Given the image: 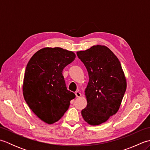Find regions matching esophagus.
I'll return each instance as SVG.
<instances>
[{
	"instance_id": "esophagus-1",
	"label": "esophagus",
	"mask_w": 150,
	"mask_h": 150,
	"mask_svg": "<svg viewBox=\"0 0 150 150\" xmlns=\"http://www.w3.org/2000/svg\"><path fill=\"white\" fill-rule=\"evenodd\" d=\"M75 95H76V97H81V93L79 91H76L75 92Z\"/></svg>"
}]
</instances>
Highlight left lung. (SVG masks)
Wrapping results in <instances>:
<instances>
[{
	"label": "left lung",
	"mask_w": 150,
	"mask_h": 150,
	"mask_svg": "<svg viewBox=\"0 0 150 150\" xmlns=\"http://www.w3.org/2000/svg\"><path fill=\"white\" fill-rule=\"evenodd\" d=\"M77 56L87 69V106L82 116L91 126L100 125L119 110L126 90V79L117 56L106 46L94 45Z\"/></svg>",
	"instance_id": "8db88e82"
}]
</instances>
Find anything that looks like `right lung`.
Wrapping results in <instances>:
<instances>
[{"label": "right lung", "instance_id": "1", "mask_svg": "<svg viewBox=\"0 0 150 150\" xmlns=\"http://www.w3.org/2000/svg\"><path fill=\"white\" fill-rule=\"evenodd\" d=\"M76 57L71 51L61 47H44L28 62L22 85L25 100L40 120L52 124L68 110L75 97L68 90L62 70Z\"/></svg>", "mask_w": 150, "mask_h": 150}]
</instances>
